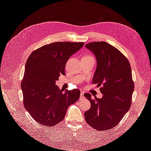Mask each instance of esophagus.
Returning <instances> with one entry per match:
<instances>
[{"label": "esophagus", "instance_id": "34e87169", "mask_svg": "<svg viewBox=\"0 0 151 151\" xmlns=\"http://www.w3.org/2000/svg\"><path fill=\"white\" fill-rule=\"evenodd\" d=\"M84 98V93L83 92V91H81V96H80V99H83Z\"/></svg>", "mask_w": 151, "mask_h": 151}]
</instances>
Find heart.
<instances>
[{
  "mask_svg": "<svg viewBox=\"0 0 151 151\" xmlns=\"http://www.w3.org/2000/svg\"><path fill=\"white\" fill-rule=\"evenodd\" d=\"M84 57H93L92 55H86V56H84Z\"/></svg>",
  "mask_w": 151,
  "mask_h": 151,
  "instance_id": "obj_1",
  "label": "heart"
}]
</instances>
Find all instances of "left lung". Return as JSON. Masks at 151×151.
Returning a JSON list of instances; mask_svg holds the SVG:
<instances>
[{"label": "left lung", "mask_w": 151, "mask_h": 151, "mask_svg": "<svg viewBox=\"0 0 151 151\" xmlns=\"http://www.w3.org/2000/svg\"><path fill=\"white\" fill-rule=\"evenodd\" d=\"M86 47L96 58L93 83L102 86L99 90L103 96L92 99L90 94H84L91 103L85 120L93 129L105 131L118 125L131 106L134 89L131 67L124 55L106 42L89 43Z\"/></svg>", "instance_id": "obj_1"}]
</instances>
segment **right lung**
<instances>
[{
	"mask_svg": "<svg viewBox=\"0 0 151 151\" xmlns=\"http://www.w3.org/2000/svg\"><path fill=\"white\" fill-rule=\"evenodd\" d=\"M84 42H55L32 52L26 63L21 87L23 104L33 119L47 127L64 119L67 109L80 97V91L60 90L56 81L65 74L66 62Z\"/></svg>",
	"mask_w": 151,
	"mask_h": 151,
	"instance_id": "obj_1",
	"label": "right lung"
}]
</instances>
